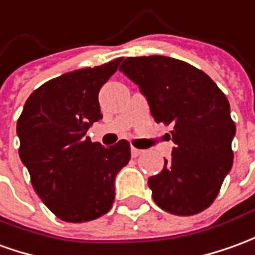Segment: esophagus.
I'll list each match as a JSON object with an SVG mask.
<instances>
[{
  "instance_id": "34e87169",
  "label": "esophagus",
  "mask_w": 255,
  "mask_h": 255,
  "mask_svg": "<svg viewBox=\"0 0 255 255\" xmlns=\"http://www.w3.org/2000/svg\"><path fill=\"white\" fill-rule=\"evenodd\" d=\"M143 153V150H140V149H136V147H131V156L132 157H138V156H140Z\"/></svg>"
}]
</instances>
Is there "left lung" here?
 Returning a JSON list of instances; mask_svg holds the SVG:
<instances>
[{
    "instance_id": "1",
    "label": "left lung",
    "mask_w": 255,
    "mask_h": 255,
    "mask_svg": "<svg viewBox=\"0 0 255 255\" xmlns=\"http://www.w3.org/2000/svg\"><path fill=\"white\" fill-rule=\"evenodd\" d=\"M120 70L139 85L156 123L174 128L172 158L147 181L153 200L174 215L202 213L233 164L236 126L225 94L204 72L168 56L126 58Z\"/></svg>"
}]
</instances>
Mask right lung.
Masks as SVG:
<instances>
[{
    "label": "right lung",
    "instance_id": "1",
    "mask_svg": "<svg viewBox=\"0 0 255 255\" xmlns=\"http://www.w3.org/2000/svg\"><path fill=\"white\" fill-rule=\"evenodd\" d=\"M122 58L52 78L33 91L16 126L19 156L42 203L66 222L97 220L115 202V178L131 158L128 140L103 147L85 133L102 119L98 94Z\"/></svg>",
    "mask_w": 255,
    "mask_h": 255
}]
</instances>
